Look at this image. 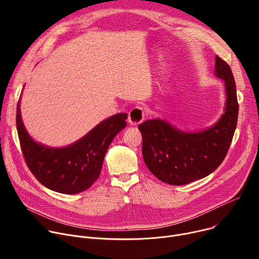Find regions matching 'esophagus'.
Instances as JSON below:
<instances>
[{"mask_svg":"<svg viewBox=\"0 0 259 259\" xmlns=\"http://www.w3.org/2000/svg\"><path fill=\"white\" fill-rule=\"evenodd\" d=\"M144 120V110L141 107H134L130 110L128 116V122L132 126L139 125Z\"/></svg>","mask_w":259,"mask_h":259,"instance_id":"esophagus-1","label":"esophagus"}]
</instances>
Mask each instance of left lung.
<instances>
[{"mask_svg":"<svg viewBox=\"0 0 259 259\" xmlns=\"http://www.w3.org/2000/svg\"><path fill=\"white\" fill-rule=\"evenodd\" d=\"M214 75L224 82L226 104L224 114L212 126L183 131L162 119L147 120L138 126L144 163L165 183L182 186L204 178L227 156L238 121L236 83L230 65L218 56Z\"/></svg>","mask_w":259,"mask_h":259,"instance_id":"1","label":"left lung"}]
</instances>
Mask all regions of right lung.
<instances>
[{"label": "right lung", "mask_w": 259, "mask_h": 259, "mask_svg": "<svg viewBox=\"0 0 259 259\" xmlns=\"http://www.w3.org/2000/svg\"><path fill=\"white\" fill-rule=\"evenodd\" d=\"M21 95L17 104L16 127L22 154L31 173L44 187L60 194L73 195L89 189L99 177L109 144L126 127L128 115H114L76 142L52 147L35 141L28 134L20 113Z\"/></svg>", "instance_id": "right-lung-1"}]
</instances>
